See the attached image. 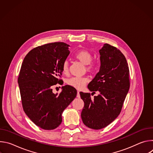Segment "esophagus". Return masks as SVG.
I'll use <instances>...</instances> for the list:
<instances>
[{
  "label": "esophagus",
  "mask_w": 153,
  "mask_h": 153,
  "mask_svg": "<svg viewBox=\"0 0 153 153\" xmlns=\"http://www.w3.org/2000/svg\"><path fill=\"white\" fill-rule=\"evenodd\" d=\"M80 93H79V91H77V97H78V98H80Z\"/></svg>",
  "instance_id": "esophagus-1"
}]
</instances>
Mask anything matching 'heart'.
<instances>
[{
    "mask_svg": "<svg viewBox=\"0 0 153 153\" xmlns=\"http://www.w3.org/2000/svg\"><path fill=\"white\" fill-rule=\"evenodd\" d=\"M74 57L85 65V71L87 72L93 73L96 72L99 68L98 62L96 60H93V54L88 50H80L78 51L75 53ZM62 70L63 74H68L69 63L67 60L63 62ZM88 78L86 77H73L67 80V83L76 89L81 90L88 82Z\"/></svg>",
    "mask_w": 153,
    "mask_h": 153,
    "instance_id": "heart-1",
    "label": "heart"
}]
</instances>
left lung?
Instances as JSON below:
<instances>
[{"instance_id": "left-lung-1", "label": "left lung", "mask_w": 153, "mask_h": 153, "mask_svg": "<svg viewBox=\"0 0 153 153\" xmlns=\"http://www.w3.org/2000/svg\"><path fill=\"white\" fill-rule=\"evenodd\" d=\"M100 68L88 88L92 94L80 92L84 106L81 113L83 123L100 129L107 126L120 114L129 88V71L126 58L116 47L105 43L99 51Z\"/></svg>"}]
</instances>
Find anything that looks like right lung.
<instances>
[{
	"label": "right lung",
	"mask_w": 153,
	"mask_h": 153,
	"mask_svg": "<svg viewBox=\"0 0 153 153\" xmlns=\"http://www.w3.org/2000/svg\"><path fill=\"white\" fill-rule=\"evenodd\" d=\"M69 45L54 42L37 47L25 57L18 77L24 111L37 126L46 130L58 127L62 114L77 95L71 86L57 95L53 86L61 84L62 63L70 54Z\"/></svg>",
	"instance_id": "right-lung-1"
}]
</instances>
